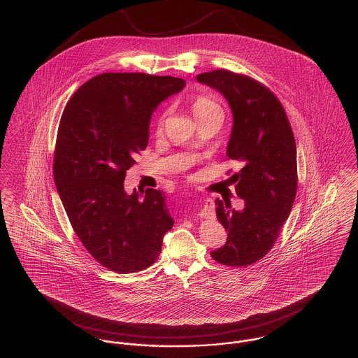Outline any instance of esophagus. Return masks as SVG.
I'll use <instances>...</instances> for the list:
<instances>
[{
	"instance_id": "1",
	"label": "esophagus",
	"mask_w": 358,
	"mask_h": 358,
	"mask_svg": "<svg viewBox=\"0 0 358 358\" xmlns=\"http://www.w3.org/2000/svg\"><path fill=\"white\" fill-rule=\"evenodd\" d=\"M199 215H200L201 219H213L215 217V210H213L212 200H205L204 208L200 210Z\"/></svg>"
}]
</instances>
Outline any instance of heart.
<instances>
[{"mask_svg":"<svg viewBox=\"0 0 358 358\" xmlns=\"http://www.w3.org/2000/svg\"><path fill=\"white\" fill-rule=\"evenodd\" d=\"M192 111L196 117V120H208L212 117H220L224 118V110L219 103L216 102L213 98L206 96V95H197L192 101ZM168 113H164L159 120L157 122V130L161 131L165 123Z\"/></svg>","mask_w":358,"mask_h":358,"instance_id":"1","label":"heart"}]
</instances>
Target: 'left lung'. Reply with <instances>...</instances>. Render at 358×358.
Instances as JSON below:
<instances>
[{
    "label": "left lung",
    "instance_id": "1",
    "mask_svg": "<svg viewBox=\"0 0 358 358\" xmlns=\"http://www.w3.org/2000/svg\"><path fill=\"white\" fill-rule=\"evenodd\" d=\"M196 79L222 92L231 106L234 127L227 157L241 166L231 180L244 200L241 210L216 200V215L228 238L210 256L224 266H250L270 252L294 204L295 138L282 103L260 82L228 69L204 72Z\"/></svg>",
    "mask_w": 358,
    "mask_h": 358
}]
</instances>
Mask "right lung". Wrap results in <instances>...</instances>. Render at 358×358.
<instances>
[{"label":"right lung","mask_w":358,"mask_h":358,"mask_svg":"<svg viewBox=\"0 0 358 358\" xmlns=\"http://www.w3.org/2000/svg\"><path fill=\"white\" fill-rule=\"evenodd\" d=\"M185 80L142 72H104L67 103L56 138L53 178L85 250L117 273L150 267L173 219L157 189L126 194V171L146 149L154 110Z\"/></svg>","instance_id":"add662e5"}]
</instances>
